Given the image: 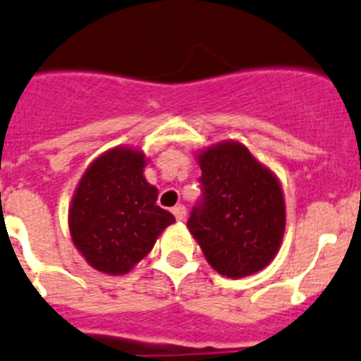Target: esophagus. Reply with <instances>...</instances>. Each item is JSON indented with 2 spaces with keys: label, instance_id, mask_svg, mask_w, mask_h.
<instances>
[{
  "label": "esophagus",
  "instance_id": "esophagus-1",
  "mask_svg": "<svg viewBox=\"0 0 361 361\" xmlns=\"http://www.w3.org/2000/svg\"><path fill=\"white\" fill-rule=\"evenodd\" d=\"M173 214L176 216V219L180 221V223H183V221L187 219V209H185L183 204H178V207H174Z\"/></svg>",
  "mask_w": 361,
  "mask_h": 361
}]
</instances>
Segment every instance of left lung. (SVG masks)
<instances>
[{
	"mask_svg": "<svg viewBox=\"0 0 361 361\" xmlns=\"http://www.w3.org/2000/svg\"><path fill=\"white\" fill-rule=\"evenodd\" d=\"M203 203L187 228L217 274L243 279L274 261L286 230L281 181L245 144L223 140L196 151Z\"/></svg>",
	"mask_w": 361,
	"mask_h": 361,
	"instance_id": "left-lung-1",
	"label": "left lung"
}]
</instances>
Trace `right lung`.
Segmentation results:
<instances>
[{
	"label": "right lung",
	"instance_id": "add662e5",
	"mask_svg": "<svg viewBox=\"0 0 361 361\" xmlns=\"http://www.w3.org/2000/svg\"><path fill=\"white\" fill-rule=\"evenodd\" d=\"M147 160L138 147L108 149L84 171L71 197V241L100 274H129L176 221L157 204L158 188L144 176Z\"/></svg>",
	"mask_w": 361,
	"mask_h": 361
}]
</instances>
